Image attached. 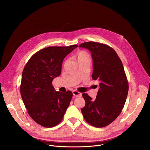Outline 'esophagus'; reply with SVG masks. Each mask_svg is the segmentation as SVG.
<instances>
[{"instance_id": "34e87169", "label": "esophagus", "mask_w": 150, "mask_h": 150, "mask_svg": "<svg viewBox=\"0 0 150 150\" xmlns=\"http://www.w3.org/2000/svg\"><path fill=\"white\" fill-rule=\"evenodd\" d=\"M72 93H73V95H74L75 97H81V96H82V94H81V93H79V92L76 91V90H74V91L72 92Z\"/></svg>"}]
</instances>
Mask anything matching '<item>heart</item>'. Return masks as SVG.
I'll return each instance as SVG.
<instances>
[{
	"label": "heart",
	"instance_id": "heart-1",
	"mask_svg": "<svg viewBox=\"0 0 150 150\" xmlns=\"http://www.w3.org/2000/svg\"><path fill=\"white\" fill-rule=\"evenodd\" d=\"M78 61L79 60H91V57L90 54H88V52H85L84 50H81L79 51L76 55Z\"/></svg>",
	"mask_w": 150,
	"mask_h": 150
}]
</instances>
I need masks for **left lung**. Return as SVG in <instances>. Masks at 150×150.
<instances>
[{"mask_svg": "<svg viewBox=\"0 0 150 150\" xmlns=\"http://www.w3.org/2000/svg\"><path fill=\"white\" fill-rule=\"evenodd\" d=\"M79 47L91 52L92 78L100 81L94 101L87 94H82L85 105L81 112L87 123L103 127L113 122L123 108L129 90L126 75L121 60L111 47L94 41L83 42Z\"/></svg>", "mask_w": 150, "mask_h": 150, "instance_id": "left-lung-1", "label": "left lung"}]
</instances>
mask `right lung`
Instances as JSON below:
<instances>
[{
	"label": "right lung",
	"instance_id": "right-lung-1",
	"mask_svg": "<svg viewBox=\"0 0 150 150\" xmlns=\"http://www.w3.org/2000/svg\"><path fill=\"white\" fill-rule=\"evenodd\" d=\"M77 45L53 46L34 54L25 65L20 92L30 117L38 124L52 127L62 120L72 97V93L55 91L53 79L61 74L63 60Z\"/></svg>",
	"mask_w": 150,
	"mask_h": 150
}]
</instances>
